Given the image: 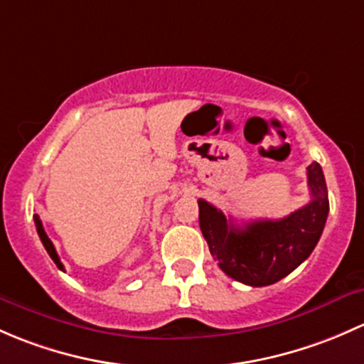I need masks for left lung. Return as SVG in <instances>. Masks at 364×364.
Wrapping results in <instances>:
<instances>
[{"instance_id":"8db88e82","label":"left lung","mask_w":364,"mask_h":364,"mask_svg":"<svg viewBox=\"0 0 364 364\" xmlns=\"http://www.w3.org/2000/svg\"><path fill=\"white\" fill-rule=\"evenodd\" d=\"M312 201L284 219H259L237 226L220 210L200 200V228L210 254L231 279L252 287L289 275L312 254L329 212L328 189L319 163L306 168Z\"/></svg>"}]
</instances>
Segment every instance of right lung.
Listing matches in <instances>:
<instances>
[{"label":"right lung","mask_w":364,"mask_h":364,"mask_svg":"<svg viewBox=\"0 0 364 364\" xmlns=\"http://www.w3.org/2000/svg\"><path fill=\"white\" fill-rule=\"evenodd\" d=\"M35 224H36V231H38V237H40V240H42V243H43L45 250H47V252H48V256H50V257H52V261H54V263L58 264V268H59V269H63V272H65V266H63L61 259H59V256H58V252H55L54 243L50 242V238H48V237H47V233H45L42 220H40V217L36 215V213H35Z\"/></svg>","instance_id":"right-lung-1"}]
</instances>
